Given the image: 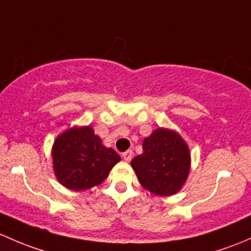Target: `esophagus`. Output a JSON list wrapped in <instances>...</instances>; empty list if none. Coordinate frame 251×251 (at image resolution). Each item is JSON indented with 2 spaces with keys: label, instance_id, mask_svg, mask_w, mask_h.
Returning a JSON list of instances; mask_svg holds the SVG:
<instances>
[{
  "label": "esophagus",
  "instance_id": "obj_1",
  "mask_svg": "<svg viewBox=\"0 0 251 251\" xmlns=\"http://www.w3.org/2000/svg\"><path fill=\"white\" fill-rule=\"evenodd\" d=\"M122 157L126 162H129L131 159V157H133V151H131V150H128V151L123 152Z\"/></svg>",
  "mask_w": 251,
  "mask_h": 251
}]
</instances>
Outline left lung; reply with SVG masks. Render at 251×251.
Here are the masks:
<instances>
[{
    "label": "left lung",
    "instance_id": "1",
    "mask_svg": "<svg viewBox=\"0 0 251 251\" xmlns=\"http://www.w3.org/2000/svg\"><path fill=\"white\" fill-rule=\"evenodd\" d=\"M190 151L181 136L156 129L143 143V153L131 167L143 187L157 196H170L182 187L190 172Z\"/></svg>",
    "mask_w": 251,
    "mask_h": 251
}]
</instances>
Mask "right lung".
Listing matches in <instances>:
<instances>
[{
  "instance_id": "add662e5",
  "label": "right lung",
  "mask_w": 251,
  "mask_h": 251,
  "mask_svg": "<svg viewBox=\"0 0 251 251\" xmlns=\"http://www.w3.org/2000/svg\"><path fill=\"white\" fill-rule=\"evenodd\" d=\"M53 168L61 185L84 191L101 183L121 157L102 146L90 126L71 128L58 136L53 146Z\"/></svg>"
}]
</instances>
